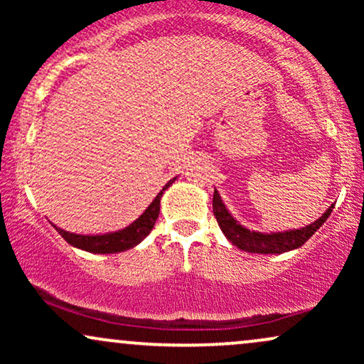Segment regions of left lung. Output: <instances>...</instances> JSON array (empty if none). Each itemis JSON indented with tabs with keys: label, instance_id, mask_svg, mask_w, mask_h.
<instances>
[{
	"label": "left lung",
	"instance_id": "1",
	"mask_svg": "<svg viewBox=\"0 0 364 364\" xmlns=\"http://www.w3.org/2000/svg\"><path fill=\"white\" fill-rule=\"evenodd\" d=\"M212 208H214V215L217 223H219L220 231H223L224 236L228 237L232 245L237 246V248L248 253L279 255L301 248V246L315 235L316 229H320V225L328 219L330 212H332L333 208V203L321 214V217L315 220V223L299 229H287V231L275 232L250 231L248 228L240 224V220H236L231 212L228 210V207H225V203L223 202V198H220L219 191L217 190H214Z\"/></svg>",
	"mask_w": 364,
	"mask_h": 364
}]
</instances>
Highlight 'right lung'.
Here are the masks:
<instances>
[{
    "instance_id": "add662e5",
    "label": "right lung",
    "mask_w": 364,
    "mask_h": 364,
    "mask_svg": "<svg viewBox=\"0 0 364 364\" xmlns=\"http://www.w3.org/2000/svg\"><path fill=\"white\" fill-rule=\"evenodd\" d=\"M176 178L169 179V181L162 186V190L159 191L156 198L152 200V203L145 208V212L139 217V219L133 220L132 224L127 225V228L119 229V231L104 232V235H77V232L65 231V229L58 228L56 224L53 223L51 224L53 228L56 229L63 237H65L66 243L72 245L73 248L83 250V252H89V253H101V255L127 252V250L141 243V241L149 236V232L152 231L154 224H156L159 217V212H161L162 193H164V191L168 190L174 181H176Z\"/></svg>"
}]
</instances>
